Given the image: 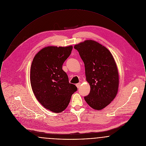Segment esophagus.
<instances>
[{"label": "esophagus", "mask_w": 146, "mask_h": 146, "mask_svg": "<svg viewBox=\"0 0 146 146\" xmlns=\"http://www.w3.org/2000/svg\"><path fill=\"white\" fill-rule=\"evenodd\" d=\"M80 85H81V83H78V84H76V87L78 88L80 87Z\"/></svg>", "instance_id": "obj_1"}]
</instances>
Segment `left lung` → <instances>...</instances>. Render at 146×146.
I'll return each mask as SVG.
<instances>
[{
    "label": "left lung",
    "instance_id": "left-lung-1",
    "mask_svg": "<svg viewBox=\"0 0 146 146\" xmlns=\"http://www.w3.org/2000/svg\"><path fill=\"white\" fill-rule=\"evenodd\" d=\"M84 62L86 81L91 87L84 98L94 109L100 110L109 105L118 91L119 73L115 60L107 48L93 40L74 46Z\"/></svg>",
    "mask_w": 146,
    "mask_h": 146
}]
</instances>
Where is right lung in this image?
Returning a JSON list of instances; mask_svg holds the SVG:
<instances>
[{
  "mask_svg": "<svg viewBox=\"0 0 146 146\" xmlns=\"http://www.w3.org/2000/svg\"><path fill=\"white\" fill-rule=\"evenodd\" d=\"M72 49V46H46L35 56L31 64L33 93L44 107L54 113L64 111L77 90L75 84H70L66 73L62 69Z\"/></svg>",
  "mask_w": 146,
  "mask_h": 146,
  "instance_id": "1",
  "label": "right lung"
}]
</instances>
